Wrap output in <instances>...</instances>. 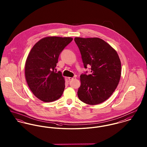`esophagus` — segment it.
<instances>
[{"label": "esophagus", "mask_w": 147, "mask_h": 147, "mask_svg": "<svg viewBox=\"0 0 147 147\" xmlns=\"http://www.w3.org/2000/svg\"><path fill=\"white\" fill-rule=\"evenodd\" d=\"M68 79L69 80H73V79H75L76 78V77H73V78H71V77H68Z\"/></svg>", "instance_id": "1"}]
</instances>
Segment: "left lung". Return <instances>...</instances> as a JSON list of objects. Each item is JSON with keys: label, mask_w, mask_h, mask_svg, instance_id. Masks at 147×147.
I'll list each match as a JSON object with an SVG mask.
<instances>
[{"label": "left lung", "mask_w": 147, "mask_h": 147, "mask_svg": "<svg viewBox=\"0 0 147 147\" xmlns=\"http://www.w3.org/2000/svg\"><path fill=\"white\" fill-rule=\"evenodd\" d=\"M84 63L91 67V74H81L78 96L84 103L94 105L110 98L121 75V63L116 51L98 38L75 37Z\"/></svg>", "instance_id": "8db88e82"}]
</instances>
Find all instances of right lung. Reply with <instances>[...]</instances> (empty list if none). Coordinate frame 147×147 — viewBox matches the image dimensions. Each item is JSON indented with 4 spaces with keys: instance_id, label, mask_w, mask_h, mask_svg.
Here are the masks:
<instances>
[{
    "instance_id": "obj_1",
    "label": "right lung",
    "mask_w": 147,
    "mask_h": 147,
    "mask_svg": "<svg viewBox=\"0 0 147 147\" xmlns=\"http://www.w3.org/2000/svg\"><path fill=\"white\" fill-rule=\"evenodd\" d=\"M71 37L49 36L37 42L27 57L25 76L31 91L43 102L56 101L61 97L65 79L61 71L55 70L61 52Z\"/></svg>"
}]
</instances>
